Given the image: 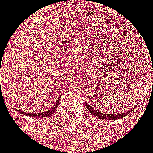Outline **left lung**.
I'll list each match as a JSON object with an SVG mask.
<instances>
[{
  "label": "left lung",
  "mask_w": 153,
  "mask_h": 153,
  "mask_svg": "<svg viewBox=\"0 0 153 153\" xmlns=\"http://www.w3.org/2000/svg\"><path fill=\"white\" fill-rule=\"evenodd\" d=\"M86 102V101H85ZM85 105H86V107L89 109V111L91 114H93L94 116H95L96 117L99 118L100 120V119H102V120H117V119H120L122 117H125V116H127L128 114H130L131 112L133 111V108H132L131 110H130L129 111H127L125 113H123V114H107V113H102V112H100L98 110H95V108H93V107L91 105H89L87 102H85Z\"/></svg>",
  "instance_id": "obj_1"
}]
</instances>
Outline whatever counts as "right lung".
Listing matches in <instances>:
<instances>
[{"label":"right lung","mask_w":153,"mask_h":153,"mask_svg":"<svg viewBox=\"0 0 153 153\" xmlns=\"http://www.w3.org/2000/svg\"><path fill=\"white\" fill-rule=\"evenodd\" d=\"M59 100H60V97L56 100V102H55L53 106L51 107V108L50 110L47 111L45 112H42V113H35V114H32V113H25V112L21 111H20V112L21 114H23L24 115H26L28 117H36V118H43V117H49V116L52 115L54 112L56 111V108H57L58 105L59 104Z\"/></svg>","instance_id":"obj_1"}]
</instances>
